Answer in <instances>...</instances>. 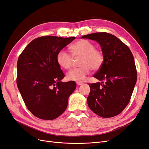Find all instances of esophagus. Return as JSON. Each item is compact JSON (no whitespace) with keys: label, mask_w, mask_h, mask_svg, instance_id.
Returning <instances> with one entry per match:
<instances>
[{"label":"esophagus","mask_w":149,"mask_h":149,"mask_svg":"<svg viewBox=\"0 0 149 149\" xmlns=\"http://www.w3.org/2000/svg\"><path fill=\"white\" fill-rule=\"evenodd\" d=\"M76 84H77L78 85H81V84H83V82L77 81V82H76Z\"/></svg>","instance_id":"obj_1"}]
</instances>
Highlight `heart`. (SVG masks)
Returning <instances> with one entry per match:
<instances>
[{
	"label": "heart",
	"instance_id": "obj_1",
	"mask_svg": "<svg viewBox=\"0 0 149 149\" xmlns=\"http://www.w3.org/2000/svg\"><path fill=\"white\" fill-rule=\"evenodd\" d=\"M70 50L73 58L79 57L80 66L67 73V78L70 81H83L91 71H97L104 62V53L102 49L95 47L94 44L88 40L81 39L72 44ZM73 57L66 51L61 49L56 55L58 65L65 70H69L73 65Z\"/></svg>",
	"mask_w": 149,
	"mask_h": 149
}]
</instances>
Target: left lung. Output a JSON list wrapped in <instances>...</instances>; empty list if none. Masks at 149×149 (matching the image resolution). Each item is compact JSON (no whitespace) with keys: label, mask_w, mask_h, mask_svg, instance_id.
<instances>
[{"label":"left lung","mask_w":149,"mask_h":149,"mask_svg":"<svg viewBox=\"0 0 149 149\" xmlns=\"http://www.w3.org/2000/svg\"><path fill=\"white\" fill-rule=\"evenodd\" d=\"M82 38L95 40L104 53V62L94 74L104 82L89 83L88 104L104 118L119 114L129 104L137 81V70L129 48L116 36L106 32L93 33Z\"/></svg>","instance_id":"8db88e82"}]
</instances>
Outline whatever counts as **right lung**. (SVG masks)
Returning <instances> with one entry per match:
<instances>
[{
    "label": "right lung",
    "mask_w": 149,
    "mask_h": 149,
    "mask_svg": "<svg viewBox=\"0 0 149 149\" xmlns=\"http://www.w3.org/2000/svg\"><path fill=\"white\" fill-rule=\"evenodd\" d=\"M75 37L43 36L32 40L17 61V84L28 109L37 118L53 120L63 113L76 87L60 81L65 74L56 62L58 52Z\"/></svg>",
    "instance_id": "right-lung-1"
}]
</instances>
